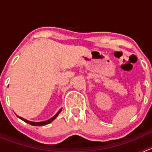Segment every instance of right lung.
Returning a JSON list of instances; mask_svg holds the SVG:
<instances>
[{
    "label": "right lung",
    "mask_w": 152,
    "mask_h": 152,
    "mask_svg": "<svg viewBox=\"0 0 152 152\" xmlns=\"http://www.w3.org/2000/svg\"><path fill=\"white\" fill-rule=\"evenodd\" d=\"M61 111H62V109H60V110H59V112H58V113H56V114L55 115L53 116V117H52L51 118H50V119H49V120L45 121H42V122H32V121H27L26 119H24L23 118H21V117H20V116H18V115H17V116H18V117L20 119H21V120L23 121L26 122L27 124H30V125H32V126H44V125H46V124H50V122L53 121L54 120V119L56 118V117H57V115L59 114V113H60Z\"/></svg>",
    "instance_id": "right-lung-1"
}]
</instances>
